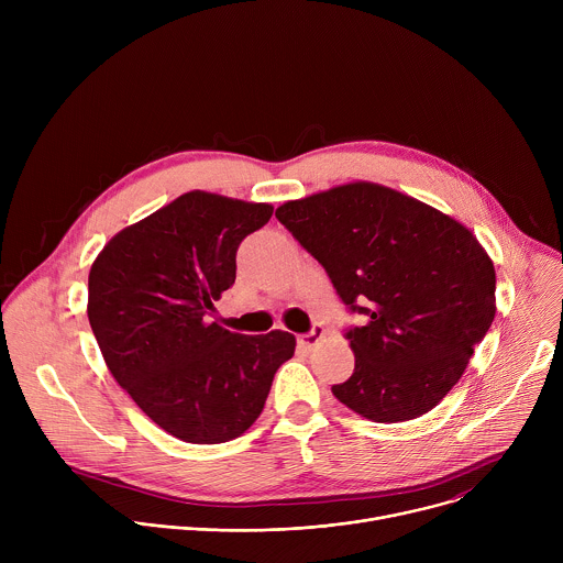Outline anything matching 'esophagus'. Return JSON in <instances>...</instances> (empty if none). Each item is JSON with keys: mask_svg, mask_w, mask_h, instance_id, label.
<instances>
[{"mask_svg": "<svg viewBox=\"0 0 563 563\" xmlns=\"http://www.w3.org/2000/svg\"><path fill=\"white\" fill-rule=\"evenodd\" d=\"M323 334H325V330L320 328V325H313L311 328V332H307V334H302L300 339H298V345L302 347V350H313L316 345H318V341L323 339Z\"/></svg>", "mask_w": 563, "mask_h": 563, "instance_id": "34e87169", "label": "esophagus"}]
</instances>
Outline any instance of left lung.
<instances>
[{
  "label": "left lung",
  "mask_w": 563,
  "mask_h": 563,
  "mask_svg": "<svg viewBox=\"0 0 563 563\" xmlns=\"http://www.w3.org/2000/svg\"><path fill=\"white\" fill-rule=\"evenodd\" d=\"M365 316L345 339L352 376L332 391L374 423L417 419L463 376L495 320V265L467 227L374 183H350L276 209Z\"/></svg>",
  "instance_id": "1"
}]
</instances>
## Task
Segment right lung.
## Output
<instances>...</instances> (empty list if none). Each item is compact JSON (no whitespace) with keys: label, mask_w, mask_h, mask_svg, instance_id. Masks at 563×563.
I'll use <instances>...</instances> for the list:
<instances>
[{"label":"right lung","mask_w":563,"mask_h":563,"mask_svg":"<svg viewBox=\"0 0 563 563\" xmlns=\"http://www.w3.org/2000/svg\"><path fill=\"white\" fill-rule=\"evenodd\" d=\"M272 205L189 191L115 233L89 274V323L135 406L185 443H224L261 417L296 339L209 323L235 280V252Z\"/></svg>","instance_id":"1"}]
</instances>
